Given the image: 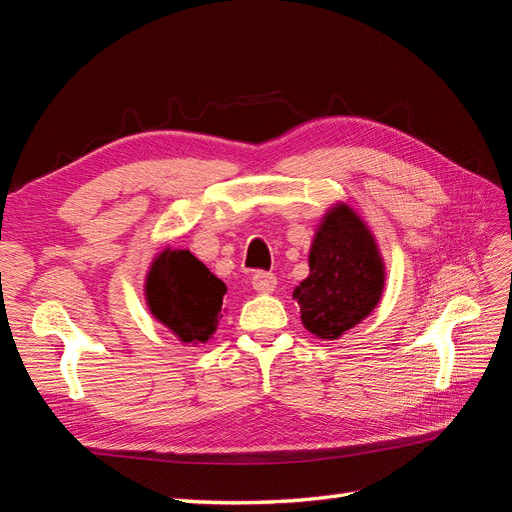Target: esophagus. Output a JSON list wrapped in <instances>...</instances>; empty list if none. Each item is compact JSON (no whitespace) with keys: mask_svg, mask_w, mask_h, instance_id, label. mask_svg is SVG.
<instances>
[{"mask_svg":"<svg viewBox=\"0 0 512 512\" xmlns=\"http://www.w3.org/2000/svg\"><path fill=\"white\" fill-rule=\"evenodd\" d=\"M252 286H254V290H258L262 294H269L277 288V277L273 273H267V271H258L252 277Z\"/></svg>","mask_w":512,"mask_h":512,"instance_id":"34e87169","label":"esophagus"}]
</instances>
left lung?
<instances>
[{"label":"left lung","mask_w":512,"mask_h":512,"mask_svg":"<svg viewBox=\"0 0 512 512\" xmlns=\"http://www.w3.org/2000/svg\"><path fill=\"white\" fill-rule=\"evenodd\" d=\"M384 260L367 224L344 203L331 207L309 247V275L294 288L303 327L339 339L380 303Z\"/></svg>","instance_id":"left-lung-1"}]
</instances>
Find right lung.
I'll return each instance as SVG.
<instances>
[{"label": "right lung", "instance_id": "obj_1", "mask_svg": "<svg viewBox=\"0 0 512 512\" xmlns=\"http://www.w3.org/2000/svg\"><path fill=\"white\" fill-rule=\"evenodd\" d=\"M226 284L190 250L166 247L153 258L145 299L149 312L183 344H205L218 329Z\"/></svg>", "mask_w": 512, "mask_h": 512}]
</instances>
